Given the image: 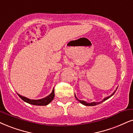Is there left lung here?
<instances>
[{"label":"left lung","mask_w":133,"mask_h":133,"mask_svg":"<svg viewBox=\"0 0 133 133\" xmlns=\"http://www.w3.org/2000/svg\"><path fill=\"white\" fill-rule=\"evenodd\" d=\"M117 89H116V91H117ZM116 91H115L113 93V94H112V95H111V96H109V97H105L104 100H103L102 101L100 102H91V103H88V102H85V101H80V100L78 99H77V98H76V96H75V97L76 98V99L78 100V101H79V102H81L82 104L84 105H86V106H94V105H98V104H101V103L102 102H104V101H106V100H107L108 99H109V98L110 97H112V96H113V95H114V94H115V92Z\"/></svg>","instance_id":"8db88e82"}]
</instances>
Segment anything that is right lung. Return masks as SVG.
<instances>
[{"label":"right lung","instance_id":"add662e5","mask_svg":"<svg viewBox=\"0 0 133 133\" xmlns=\"http://www.w3.org/2000/svg\"><path fill=\"white\" fill-rule=\"evenodd\" d=\"M18 96L21 98L23 101L26 102L28 103V104H32V105H47L49 103L51 102L52 100L54 99V96H55V92H54V89L52 90V93L50 95H49L48 96H47L46 97L43 98L42 99H39V100H31L28 99V98L25 97L21 96V95L18 94Z\"/></svg>","mask_w":133,"mask_h":133}]
</instances>
